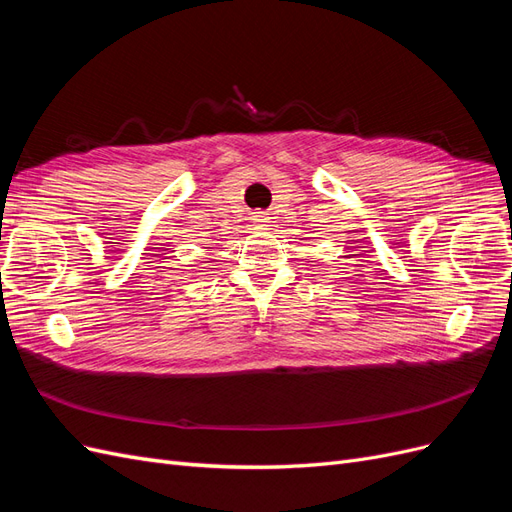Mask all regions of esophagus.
<instances>
[{
  "instance_id": "obj_1",
  "label": "esophagus",
  "mask_w": 512,
  "mask_h": 512,
  "mask_svg": "<svg viewBox=\"0 0 512 512\" xmlns=\"http://www.w3.org/2000/svg\"><path fill=\"white\" fill-rule=\"evenodd\" d=\"M252 220H254L256 228H265V226L269 224V218H267V215H265V213H260V211H258V213H254V218H252Z\"/></svg>"
}]
</instances>
